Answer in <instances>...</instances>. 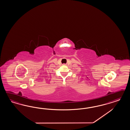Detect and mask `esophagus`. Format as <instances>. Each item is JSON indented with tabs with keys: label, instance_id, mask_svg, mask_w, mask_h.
<instances>
[{
	"label": "esophagus",
	"instance_id": "esophagus-1",
	"mask_svg": "<svg viewBox=\"0 0 130 130\" xmlns=\"http://www.w3.org/2000/svg\"><path fill=\"white\" fill-rule=\"evenodd\" d=\"M63 65H66V64H63Z\"/></svg>",
	"mask_w": 130,
	"mask_h": 130
}]
</instances>
